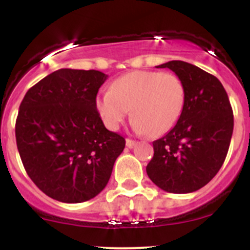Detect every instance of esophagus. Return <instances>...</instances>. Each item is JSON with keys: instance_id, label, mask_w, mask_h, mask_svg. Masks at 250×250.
Returning a JSON list of instances; mask_svg holds the SVG:
<instances>
[{"instance_id": "34e87169", "label": "esophagus", "mask_w": 250, "mask_h": 250, "mask_svg": "<svg viewBox=\"0 0 250 250\" xmlns=\"http://www.w3.org/2000/svg\"><path fill=\"white\" fill-rule=\"evenodd\" d=\"M137 144V141L135 140H132V139H125V145L128 146V147H133V146Z\"/></svg>"}]
</instances>
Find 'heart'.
Here are the masks:
<instances>
[{
  "instance_id": "b5f03b06",
  "label": "heart",
  "mask_w": 250,
  "mask_h": 250,
  "mask_svg": "<svg viewBox=\"0 0 250 250\" xmlns=\"http://www.w3.org/2000/svg\"><path fill=\"white\" fill-rule=\"evenodd\" d=\"M97 110L105 125L116 130L132 110L133 128L138 133L158 137L176 125L185 105V87L170 72H128L103 90Z\"/></svg>"
}]
</instances>
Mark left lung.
<instances>
[{"label": "left lung", "mask_w": 250, "mask_h": 250, "mask_svg": "<svg viewBox=\"0 0 250 250\" xmlns=\"http://www.w3.org/2000/svg\"><path fill=\"white\" fill-rule=\"evenodd\" d=\"M157 67L175 72L185 87L183 113L153 141L146 173L167 192L190 193L209 183L223 166L233 132V112L220 81L200 67L172 60Z\"/></svg>", "instance_id": "obj_1"}]
</instances>
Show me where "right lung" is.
Here are the masks:
<instances>
[{"instance_id": "1", "label": "right lung", "mask_w": 250, "mask_h": 250, "mask_svg": "<svg viewBox=\"0 0 250 250\" xmlns=\"http://www.w3.org/2000/svg\"><path fill=\"white\" fill-rule=\"evenodd\" d=\"M107 75L60 69L25 94L16 122L18 151L27 175L53 200L81 203L102 192L125 138L107 130L97 94Z\"/></svg>"}]
</instances>
